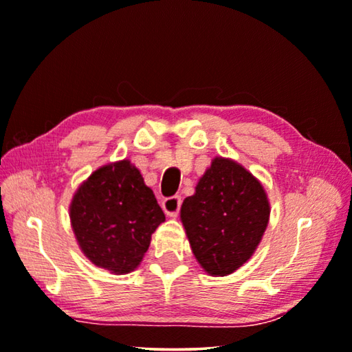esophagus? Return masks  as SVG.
Returning a JSON list of instances; mask_svg holds the SVG:
<instances>
[{
  "instance_id": "34e87169",
  "label": "esophagus",
  "mask_w": 352,
  "mask_h": 352,
  "mask_svg": "<svg viewBox=\"0 0 352 352\" xmlns=\"http://www.w3.org/2000/svg\"><path fill=\"white\" fill-rule=\"evenodd\" d=\"M180 207H182L180 196H170L162 201V210H164L167 217H172V218L177 217L178 212H180Z\"/></svg>"
}]
</instances>
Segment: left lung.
I'll return each instance as SVG.
<instances>
[{
  "mask_svg": "<svg viewBox=\"0 0 352 352\" xmlns=\"http://www.w3.org/2000/svg\"><path fill=\"white\" fill-rule=\"evenodd\" d=\"M261 183L237 162L214 158L182 206L191 250L207 274L224 276L254 253L269 223Z\"/></svg>",
  "mask_w": 352,
  "mask_h": 352,
  "instance_id": "1",
  "label": "left lung"
}]
</instances>
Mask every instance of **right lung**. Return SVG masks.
<instances>
[{
	"mask_svg": "<svg viewBox=\"0 0 352 352\" xmlns=\"http://www.w3.org/2000/svg\"><path fill=\"white\" fill-rule=\"evenodd\" d=\"M69 210L83 254L118 275L140 264L151 234L166 219L153 191L126 160L93 172L77 190Z\"/></svg>",
	"mask_w": 352,
	"mask_h": 352,
	"instance_id": "1",
	"label": "right lung"
}]
</instances>
